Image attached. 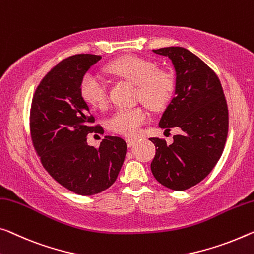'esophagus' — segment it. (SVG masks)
Returning a JSON list of instances; mask_svg holds the SVG:
<instances>
[{"label":"esophagus","mask_w":254,"mask_h":254,"mask_svg":"<svg viewBox=\"0 0 254 254\" xmlns=\"http://www.w3.org/2000/svg\"><path fill=\"white\" fill-rule=\"evenodd\" d=\"M136 140H137V138H132V137H127L126 138V143H127V146L130 147L134 145V144L136 143Z\"/></svg>","instance_id":"34e87169"}]
</instances>
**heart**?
Here are the masks:
<instances>
[{
    "label": "heart",
    "mask_w": 254,
    "mask_h": 254,
    "mask_svg": "<svg viewBox=\"0 0 254 254\" xmlns=\"http://www.w3.org/2000/svg\"><path fill=\"white\" fill-rule=\"evenodd\" d=\"M105 72L135 84V97L152 111L161 110L169 103L176 88V79L170 71L159 70L154 61L138 56H125L105 65ZM79 93L85 102L96 109L108 105V89L100 77L86 73L79 85ZM142 107L118 109L108 120V126L118 134H137L146 122Z\"/></svg>",
    "instance_id": "obj_1"
}]
</instances>
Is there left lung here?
<instances>
[{
	"mask_svg": "<svg viewBox=\"0 0 254 254\" xmlns=\"http://www.w3.org/2000/svg\"><path fill=\"white\" fill-rule=\"evenodd\" d=\"M168 57L176 70L175 97L159 126L182 129L167 145L152 137L155 155L151 170L155 179L174 190L195 186L219 161L228 134V107L216 72L190 51L179 46L153 50Z\"/></svg>",
	"mask_w": 254,
	"mask_h": 254,
	"instance_id": "1",
	"label": "left lung"
}]
</instances>
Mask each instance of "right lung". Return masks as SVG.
Returning <instances> with one entry per match:
<instances>
[{"mask_svg":"<svg viewBox=\"0 0 254 254\" xmlns=\"http://www.w3.org/2000/svg\"><path fill=\"white\" fill-rule=\"evenodd\" d=\"M100 59L76 54L59 62L41 80L30 108V135L43 167L59 184L84 196L114 184L127 150L117 136H104L97 149L87 144V134L103 128L93 126L95 118L81 99L79 85Z\"/></svg>","mask_w":254,"mask_h":254,"instance_id":"obj_1","label":"right lung"}]
</instances>
